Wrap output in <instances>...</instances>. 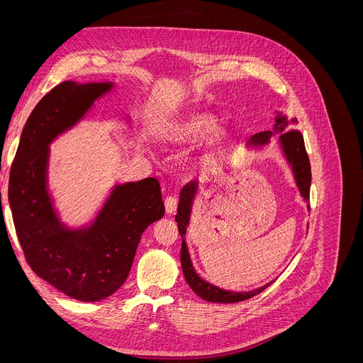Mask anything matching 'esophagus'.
Segmentation results:
<instances>
[{
  "label": "esophagus",
  "mask_w": 363,
  "mask_h": 363,
  "mask_svg": "<svg viewBox=\"0 0 363 363\" xmlns=\"http://www.w3.org/2000/svg\"><path fill=\"white\" fill-rule=\"evenodd\" d=\"M164 208H167L168 215H174L175 211H177V199L175 196H167L164 199Z\"/></svg>",
  "instance_id": "obj_1"
}]
</instances>
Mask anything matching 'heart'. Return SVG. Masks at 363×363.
I'll list each match as a JSON object with an SVG mask.
<instances>
[{
	"label": "heart",
	"mask_w": 363,
	"mask_h": 363,
	"mask_svg": "<svg viewBox=\"0 0 363 363\" xmlns=\"http://www.w3.org/2000/svg\"><path fill=\"white\" fill-rule=\"evenodd\" d=\"M157 138L168 148H183L204 140L201 150L191 157V167L218 157L232 144V133L219 128L218 118L203 108H189L163 121Z\"/></svg>",
	"instance_id": "1"
}]
</instances>
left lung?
Segmentation results:
<instances>
[{
	"label": "left lung",
	"mask_w": 363,
	"mask_h": 363,
	"mask_svg": "<svg viewBox=\"0 0 363 363\" xmlns=\"http://www.w3.org/2000/svg\"><path fill=\"white\" fill-rule=\"evenodd\" d=\"M274 121H276V123H274L272 130L262 131V133L255 135L248 140L247 147L250 150H259L263 147H268V145H271V139L274 136H279L277 145H279V150L283 155L284 160H286L288 167L291 168L296 189H298L300 195L303 196V200L306 203H309L312 172H311L309 156H307L306 147H304V139H303V135L300 133V131H296V130L288 131L289 125H292V127L296 125V119L295 118L289 119L283 112L276 111V118H274ZM199 192H200L199 180H192L191 183L186 184L182 189L179 207H177V215H175V221H177L179 232L182 236L180 262H182V269H183V276L186 279V283L189 284V288L196 295H199L200 298H203L206 301H211V303L230 304V303H239V301L252 298L255 295L260 294L262 291H265L272 281L263 284V286H260L257 289H252V291L233 292V291L218 288V286H215V284L206 281L204 279L200 277V274L194 269V263L191 260L188 244H186V233H188L194 204H195L196 196H199ZM307 207H309V204H307Z\"/></svg>",
	"instance_id": "obj_1"
}]
</instances>
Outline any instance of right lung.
<instances>
[{
	"mask_svg": "<svg viewBox=\"0 0 363 363\" xmlns=\"http://www.w3.org/2000/svg\"><path fill=\"white\" fill-rule=\"evenodd\" d=\"M115 82H63L35 107L24 125L9 179V206L31 269L65 295L100 301L128 277L142 233L164 215L156 179L115 183L89 223L62 221L48 184L50 145L79 125ZM130 125V116L124 118ZM1 206V194H0Z\"/></svg>",
	"mask_w": 363,
	"mask_h": 363,
	"instance_id": "right-lung-1",
	"label": "right lung"
}]
</instances>
